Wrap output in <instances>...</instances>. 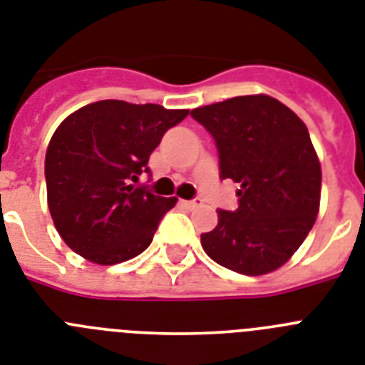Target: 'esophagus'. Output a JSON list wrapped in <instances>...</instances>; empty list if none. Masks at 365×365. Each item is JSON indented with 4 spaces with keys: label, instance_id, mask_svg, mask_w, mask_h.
I'll return each instance as SVG.
<instances>
[{
    "label": "esophagus",
    "instance_id": "esophagus-1",
    "mask_svg": "<svg viewBox=\"0 0 365 365\" xmlns=\"http://www.w3.org/2000/svg\"><path fill=\"white\" fill-rule=\"evenodd\" d=\"M182 204L185 205L187 209H196L198 205H202V198H195V200H183Z\"/></svg>",
    "mask_w": 365,
    "mask_h": 365
}]
</instances>
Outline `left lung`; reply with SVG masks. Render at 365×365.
Segmentation results:
<instances>
[{
	"label": "left lung",
	"mask_w": 365,
	"mask_h": 365,
	"mask_svg": "<svg viewBox=\"0 0 365 365\" xmlns=\"http://www.w3.org/2000/svg\"><path fill=\"white\" fill-rule=\"evenodd\" d=\"M213 135L220 178L233 180L239 207L218 209V224L202 233V248L244 275L277 270L316 222L322 167L299 117L268 95H242L191 112Z\"/></svg>",
	"instance_id": "left-lung-1"
}]
</instances>
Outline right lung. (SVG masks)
<instances>
[{
	"label": "right lung",
	"instance_id": "add662e5",
	"mask_svg": "<svg viewBox=\"0 0 365 365\" xmlns=\"http://www.w3.org/2000/svg\"><path fill=\"white\" fill-rule=\"evenodd\" d=\"M189 110L99 101L60 123L46 154L47 204L69 248L97 264H117L150 246L176 198L145 185L148 158Z\"/></svg>",
	"mask_w": 365,
	"mask_h": 365
}]
</instances>
